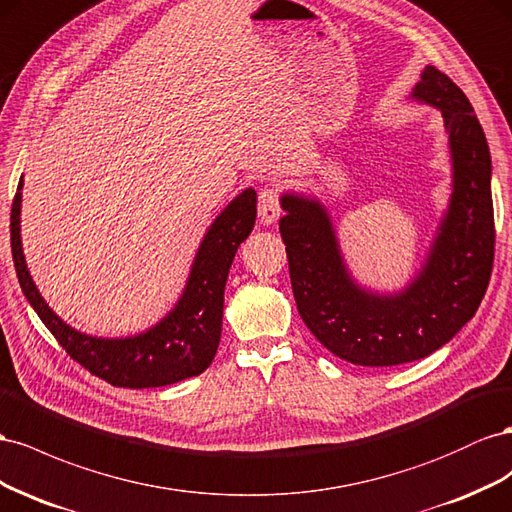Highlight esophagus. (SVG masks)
Returning a JSON list of instances; mask_svg holds the SVG:
<instances>
[{
    "label": "esophagus",
    "instance_id": "34e87169",
    "mask_svg": "<svg viewBox=\"0 0 512 512\" xmlns=\"http://www.w3.org/2000/svg\"><path fill=\"white\" fill-rule=\"evenodd\" d=\"M257 214L261 225H274L276 218L281 216V195L276 186H266L259 191Z\"/></svg>",
    "mask_w": 512,
    "mask_h": 512
}]
</instances>
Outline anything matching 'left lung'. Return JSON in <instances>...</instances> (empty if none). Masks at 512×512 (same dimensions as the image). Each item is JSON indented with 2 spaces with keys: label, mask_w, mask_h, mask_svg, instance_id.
<instances>
[{
  "label": "left lung",
  "mask_w": 512,
  "mask_h": 512,
  "mask_svg": "<svg viewBox=\"0 0 512 512\" xmlns=\"http://www.w3.org/2000/svg\"><path fill=\"white\" fill-rule=\"evenodd\" d=\"M412 98L442 111L452 158V195L431 251L412 283L375 294L349 274L326 208L285 193L279 229L298 313L334 356L360 367H394L446 345L474 317L493 268L491 154L470 100L435 66Z\"/></svg>",
  "instance_id": "left-lung-1"
}]
</instances>
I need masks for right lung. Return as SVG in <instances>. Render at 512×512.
<instances>
[{"label": "right lung", "instance_id": "1", "mask_svg": "<svg viewBox=\"0 0 512 512\" xmlns=\"http://www.w3.org/2000/svg\"><path fill=\"white\" fill-rule=\"evenodd\" d=\"M21 188L10 212L14 268L27 302L66 354L83 369L118 388H158L195 377L210 367L221 341L225 283L238 246L255 227L257 193L246 188L214 218L195 255L178 304L150 330L124 339H100L57 317L29 276L21 244Z\"/></svg>", "mask_w": 512, "mask_h": 512}]
</instances>
